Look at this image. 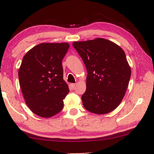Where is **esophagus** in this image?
Segmentation results:
<instances>
[{
	"mask_svg": "<svg viewBox=\"0 0 154 154\" xmlns=\"http://www.w3.org/2000/svg\"><path fill=\"white\" fill-rule=\"evenodd\" d=\"M71 85L72 88H75V86H76V83H71Z\"/></svg>",
	"mask_w": 154,
	"mask_h": 154,
	"instance_id": "esophagus-1",
	"label": "esophagus"
}]
</instances>
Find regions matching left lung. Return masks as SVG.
Segmentation results:
<instances>
[{
    "mask_svg": "<svg viewBox=\"0 0 154 154\" xmlns=\"http://www.w3.org/2000/svg\"><path fill=\"white\" fill-rule=\"evenodd\" d=\"M86 67L83 106L96 114L117 108L126 93L131 75L126 54L120 47L102 38L72 43Z\"/></svg>",
    "mask_w": 154,
    "mask_h": 154,
    "instance_id": "obj_1",
    "label": "left lung"
}]
</instances>
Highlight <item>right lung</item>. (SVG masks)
I'll list each match as a JSON object with an SVG mask.
<instances>
[{"instance_id": "obj_1", "label": "right lung", "mask_w": 154, "mask_h": 154, "mask_svg": "<svg viewBox=\"0 0 154 154\" xmlns=\"http://www.w3.org/2000/svg\"><path fill=\"white\" fill-rule=\"evenodd\" d=\"M69 47L67 43H41L23 58L18 71L21 90L28 107L42 118L60 112L69 92L62 64Z\"/></svg>"}]
</instances>
